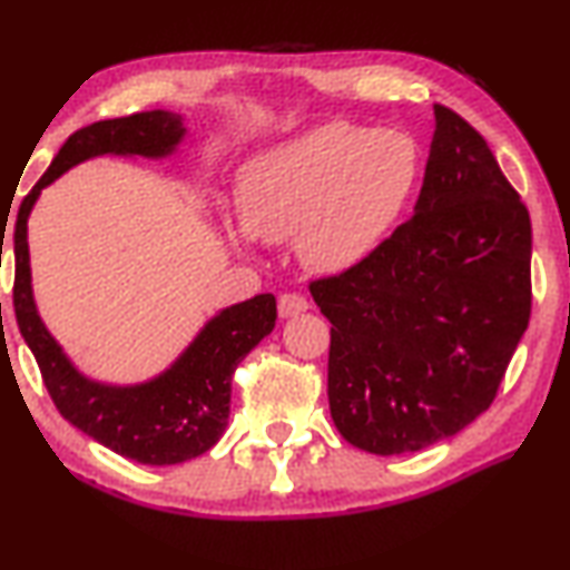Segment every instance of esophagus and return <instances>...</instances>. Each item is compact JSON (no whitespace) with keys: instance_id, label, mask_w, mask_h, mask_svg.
<instances>
[{"instance_id":"obj_1","label":"esophagus","mask_w":570,"mask_h":570,"mask_svg":"<svg viewBox=\"0 0 570 570\" xmlns=\"http://www.w3.org/2000/svg\"><path fill=\"white\" fill-rule=\"evenodd\" d=\"M309 309V302L302 294H282L278 296V315L294 317Z\"/></svg>"}]
</instances>
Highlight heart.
Listing matches in <instances>:
<instances>
[{"label":"heart","instance_id":"obj_1","mask_svg":"<svg viewBox=\"0 0 570 570\" xmlns=\"http://www.w3.org/2000/svg\"><path fill=\"white\" fill-rule=\"evenodd\" d=\"M421 175V149L395 128L327 121L253 155L237 173L235 237L288 243L309 268L366 261L395 227Z\"/></svg>","mask_w":570,"mask_h":570}]
</instances>
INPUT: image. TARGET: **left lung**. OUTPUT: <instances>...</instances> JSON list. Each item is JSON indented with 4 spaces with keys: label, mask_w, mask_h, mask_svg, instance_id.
I'll return each instance as SVG.
<instances>
[{
    "label": "left lung",
    "mask_w": 570,
    "mask_h": 570,
    "mask_svg": "<svg viewBox=\"0 0 570 570\" xmlns=\"http://www.w3.org/2000/svg\"><path fill=\"white\" fill-rule=\"evenodd\" d=\"M532 224L483 136L434 106L413 216L358 266L309 284L331 320L335 429L419 452L488 411L532 309Z\"/></svg>",
    "instance_id": "8db88e82"
}]
</instances>
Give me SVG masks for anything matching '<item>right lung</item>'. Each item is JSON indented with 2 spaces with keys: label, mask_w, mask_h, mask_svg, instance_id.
<instances>
[{
  "label": "right lung",
  "mask_w": 570,
  "mask_h": 570,
  "mask_svg": "<svg viewBox=\"0 0 570 570\" xmlns=\"http://www.w3.org/2000/svg\"><path fill=\"white\" fill-rule=\"evenodd\" d=\"M183 136V116L170 110H144L79 128L63 141L43 178L22 198L12 237L14 317L41 366L53 405L71 426L95 442L155 468L194 460L219 442L229 419L232 374L274 331L276 296L258 294L222 309L163 374L147 382L106 384L90 380L71 364L38 315L30 282L28 216L41 190L69 167L102 155L163 159L178 149Z\"/></svg>",
  "instance_id": "obj_1"
}]
</instances>
